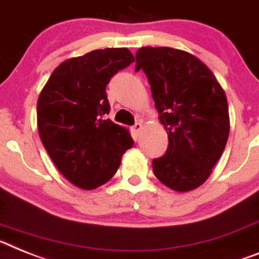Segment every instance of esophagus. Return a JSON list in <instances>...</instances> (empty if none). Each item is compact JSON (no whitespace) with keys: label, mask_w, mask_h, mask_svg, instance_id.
<instances>
[{"label":"esophagus","mask_w":259,"mask_h":259,"mask_svg":"<svg viewBox=\"0 0 259 259\" xmlns=\"http://www.w3.org/2000/svg\"><path fill=\"white\" fill-rule=\"evenodd\" d=\"M142 122H136L134 123V126L132 127V130H133V133H134V134H136V136H138L139 133H141V130H142Z\"/></svg>","instance_id":"34e87169"}]
</instances>
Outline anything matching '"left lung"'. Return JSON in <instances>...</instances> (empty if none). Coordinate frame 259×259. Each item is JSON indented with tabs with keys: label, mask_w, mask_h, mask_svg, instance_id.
<instances>
[{
	"label": "left lung",
	"mask_w": 259,
	"mask_h": 259,
	"mask_svg": "<svg viewBox=\"0 0 259 259\" xmlns=\"http://www.w3.org/2000/svg\"><path fill=\"white\" fill-rule=\"evenodd\" d=\"M136 60V71H145L168 134L167 152L152 160L155 176L172 190L190 192L208 179L227 145L226 92L212 71L188 52L143 47Z\"/></svg>",
	"instance_id": "8db88e82"
}]
</instances>
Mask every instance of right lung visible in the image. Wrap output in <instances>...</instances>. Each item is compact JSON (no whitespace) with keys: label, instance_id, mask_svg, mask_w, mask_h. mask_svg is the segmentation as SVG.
<instances>
[{"label":"right lung","instance_id":"right-lung-1","mask_svg":"<svg viewBox=\"0 0 259 259\" xmlns=\"http://www.w3.org/2000/svg\"><path fill=\"white\" fill-rule=\"evenodd\" d=\"M134 62L127 48L96 49L62 62L37 100V129L47 152L71 184L84 190L114 176L133 146L129 130L108 118L105 87Z\"/></svg>","mask_w":259,"mask_h":259}]
</instances>
